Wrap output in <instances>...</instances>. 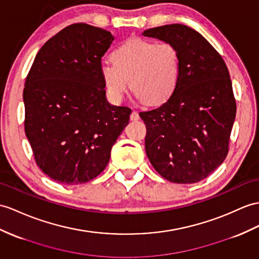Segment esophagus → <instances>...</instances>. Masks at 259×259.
<instances>
[{
    "mask_svg": "<svg viewBox=\"0 0 259 259\" xmlns=\"http://www.w3.org/2000/svg\"><path fill=\"white\" fill-rule=\"evenodd\" d=\"M131 119H132V121H138V119H140V115H138V112L137 111L132 112Z\"/></svg>",
    "mask_w": 259,
    "mask_h": 259,
    "instance_id": "obj_1",
    "label": "esophagus"
}]
</instances>
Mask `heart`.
<instances>
[{
  "label": "heart",
  "instance_id": "heart-1",
  "mask_svg": "<svg viewBox=\"0 0 259 259\" xmlns=\"http://www.w3.org/2000/svg\"><path fill=\"white\" fill-rule=\"evenodd\" d=\"M111 60L100 66V77L113 103L122 102L130 85L138 100L160 105L179 84L180 55L169 42L133 37L113 50Z\"/></svg>",
  "mask_w": 259,
  "mask_h": 259
}]
</instances>
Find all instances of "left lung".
I'll use <instances>...</instances> for the list:
<instances>
[{
    "label": "left lung",
    "mask_w": 259,
    "mask_h": 259,
    "mask_svg": "<svg viewBox=\"0 0 259 259\" xmlns=\"http://www.w3.org/2000/svg\"><path fill=\"white\" fill-rule=\"evenodd\" d=\"M143 35L171 44L181 60L171 98L140 113L147 130V157L170 182L194 184L221 166L229 153L236 102L228 67L211 44L186 25H163Z\"/></svg>",
    "instance_id": "obj_1"
}]
</instances>
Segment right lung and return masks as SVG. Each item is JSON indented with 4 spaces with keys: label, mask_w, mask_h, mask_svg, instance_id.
<instances>
[{
    "label": "right lung",
    "mask_w": 259,
    "mask_h": 259,
    "mask_svg": "<svg viewBox=\"0 0 259 259\" xmlns=\"http://www.w3.org/2000/svg\"><path fill=\"white\" fill-rule=\"evenodd\" d=\"M110 31L72 24L45 42L25 82V134L41 171L62 185L90 181L105 169L132 110L106 101L101 58Z\"/></svg>",
    "instance_id": "obj_1"
}]
</instances>
